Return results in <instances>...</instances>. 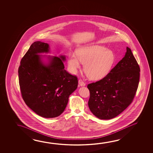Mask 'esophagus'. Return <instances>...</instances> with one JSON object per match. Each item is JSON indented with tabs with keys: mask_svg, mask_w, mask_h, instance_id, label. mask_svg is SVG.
<instances>
[{
	"mask_svg": "<svg viewBox=\"0 0 153 153\" xmlns=\"http://www.w3.org/2000/svg\"><path fill=\"white\" fill-rule=\"evenodd\" d=\"M78 83H79V85L81 86H85V84L84 82H83V80L82 79H79L78 80Z\"/></svg>",
	"mask_w": 153,
	"mask_h": 153,
	"instance_id": "34e87169",
	"label": "esophagus"
}]
</instances>
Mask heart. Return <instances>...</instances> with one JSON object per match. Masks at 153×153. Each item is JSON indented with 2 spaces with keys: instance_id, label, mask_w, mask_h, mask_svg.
Returning <instances> with one entry per match:
<instances>
[{
  "instance_id": "b5f03b06",
  "label": "heart",
  "mask_w": 153,
  "mask_h": 153,
  "mask_svg": "<svg viewBox=\"0 0 153 153\" xmlns=\"http://www.w3.org/2000/svg\"><path fill=\"white\" fill-rule=\"evenodd\" d=\"M76 55L68 56V66L70 71L76 73L82 63L85 64L84 70L88 77L98 80L105 77L110 72L116 62V56L112 51L101 45H90L79 48Z\"/></svg>"
}]
</instances>
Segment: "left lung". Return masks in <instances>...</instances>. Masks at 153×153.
<instances>
[{"label": "left lung", "instance_id": "obj_1", "mask_svg": "<svg viewBox=\"0 0 153 153\" xmlns=\"http://www.w3.org/2000/svg\"><path fill=\"white\" fill-rule=\"evenodd\" d=\"M140 67L130 48L124 57L105 77L88 84L91 111L101 120H109L120 114L130 105L138 89Z\"/></svg>", "mask_w": 153, "mask_h": 153}]
</instances>
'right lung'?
<instances>
[{
    "mask_svg": "<svg viewBox=\"0 0 153 153\" xmlns=\"http://www.w3.org/2000/svg\"><path fill=\"white\" fill-rule=\"evenodd\" d=\"M48 43L35 42L21 60L19 80L21 93L25 104L43 117H58L64 111L69 97L77 88V76L64 69L61 58L49 56L50 63L45 65L42 55L49 52Z\"/></svg>",
    "mask_w": 153,
    "mask_h": 153,
    "instance_id": "right-lung-1",
    "label": "right lung"
}]
</instances>
